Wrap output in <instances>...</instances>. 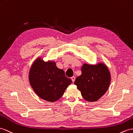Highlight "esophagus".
<instances>
[{
	"instance_id": "1",
	"label": "esophagus",
	"mask_w": 133,
	"mask_h": 133,
	"mask_svg": "<svg viewBox=\"0 0 133 133\" xmlns=\"http://www.w3.org/2000/svg\"><path fill=\"white\" fill-rule=\"evenodd\" d=\"M71 79H72V82H74V81H75V79H76V77H74V76H73L72 77H71Z\"/></svg>"
}]
</instances>
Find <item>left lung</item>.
I'll list each match as a JSON object with an SVG mask.
<instances>
[{
	"label": "left lung",
	"mask_w": 133,
	"mask_h": 133,
	"mask_svg": "<svg viewBox=\"0 0 133 133\" xmlns=\"http://www.w3.org/2000/svg\"><path fill=\"white\" fill-rule=\"evenodd\" d=\"M81 75L76 78L74 84L87 101L95 102L107 91L111 82V75L104 64L96 65L84 64Z\"/></svg>",
	"instance_id": "8db88e82"
}]
</instances>
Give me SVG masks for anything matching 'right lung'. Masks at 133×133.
<instances>
[{
  "label": "right lung",
  "mask_w": 133,
  "mask_h": 133,
  "mask_svg": "<svg viewBox=\"0 0 133 133\" xmlns=\"http://www.w3.org/2000/svg\"><path fill=\"white\" fill-rule=\"evenodd\" d=\"M29 81L37 94L45 100L54 102L63 96L72 79L65 75L54 62H44L40 58L32 65Z\"/></svg>",
  "instance_id": "right-lung-1"
}]
</instances>
